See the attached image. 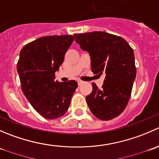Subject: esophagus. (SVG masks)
I'll return each mask as SVG.
<instances>
[{
    "instance_id": "1",
    "label": "esophagus",
    "mask_w": 159,
    "mask_h": 159,
    "mask_svg": "<svg viewBox=\"0 0 159 159\" xmlns=\"http://www.w3.org/2000/svg\"><path fill=\"white\" fill-rule=\"evenodd\" d=\"M83 83V81H81V80H78V85H81V84H82Z\"/></svg>"
}]
</instances>
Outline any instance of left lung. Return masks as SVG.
I'll use <instances>...</instances> for the list:
<instances>
[{
	"mask_svg": "<svg viewBox=\"0 0 159 159\" xmlns=\"http://www.w3.org/2000/svg\"><path fill=\"white\" fill-rule=\"evenodd\" d=\"M81 48L91 56V71L105 74L102 88L93 83L86 97L91 113L103 121L122 113L130 98L136 68L133 49L121 37L104 31L74 34Z\"/></svg>",
	"mask_w": 159,
	"mask_h": 159,
	"instance_id": "left-lung-1",
	"label": "left lung"
}]
</instances>
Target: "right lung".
I'll list each match as a JSON object with an SVG mask.
<instances>
[{
	"label": "right lung",
	"instance_id": "add662e5",
	"mask_svg": "<svg viewBox=\"0 0 159 159\" xmlns=\"http://www.w3.org/2000/svg\"><path fill=\"white\" fill-rule=\"evenodd\" d=\"M74 40L72 35L42 37L27 44L20 52L17 70L22 91L33 108L48 119L66 113L78 87L75 80L54 81Z\"/></svg>",
	"mask_w": 159,
	"mask_h": 159
}]
</instances>
